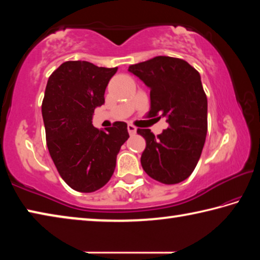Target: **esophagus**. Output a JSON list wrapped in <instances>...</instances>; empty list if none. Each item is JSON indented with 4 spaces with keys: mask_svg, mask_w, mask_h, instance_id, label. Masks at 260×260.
Instances as JSON below:
<instances>
[{
    "mask_svg": "<svg viewBox=\"0 0 260 260\" xmlns=\"http://www.w3.org/2000/svg\"><path fill=\"white\" fill-rule=\"evenodd\" d=\"M127 131H128L129 135H134L136 133V127L134 125H131L129 124L128 126H127Z\"/></svg>",
    "mask_w": 260,
    "mask_h": 260,
    "instance_id": "obj_1",
    "label": "esophagus"
}]
</instances>
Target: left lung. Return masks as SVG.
<instances>
[{
	"instance_id": "8db88e82",
	"label": "left lung",
	"mask_w": 260,
	"mask_h": 260,
	"mask_svg": "<svg viewBox=\"0 0 260 260\" xmlns=\"http://www.w3.org/2000/svg\"><path fill=\"white\" fill-rule=\"evenodd\" d=\"M128 71L150 88L148 116L165 117L170 125L157 136L138 129L146 140L143 170L161 183L181 182L195 170L208 132V99L200 73L186 60L169 56L131 65Z\"/></svg>"
}]
</instances>
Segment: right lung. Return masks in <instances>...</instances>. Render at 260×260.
<instances>
[{
	"label": "right lung",
	"mask_w": 260,
	"mask_h": 260,
	"mask_svg": "<svg viewBox=\"0 0 260 260\" xmlns=\"http://www.w3.org/2000/svg\"><path fill=\"white\" fill-rule=\"evenodd\" d=\"M117 70L69 60L48 79L42 101L47 147L61 179L77 191L99 190L111 179L118 152L129 138L124 121L105 131L91 125Z\"/></svg>",
	"instance_id": "add662e5"
}]
</instances>
